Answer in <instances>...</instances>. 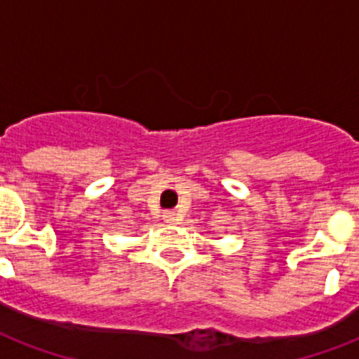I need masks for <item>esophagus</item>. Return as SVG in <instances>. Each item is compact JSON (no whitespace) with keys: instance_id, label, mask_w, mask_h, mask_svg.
<instances>
[{"instance_id":"esophagus-1","label":"esophagus","mask_w":359,"mask_h":359,"mask_svg":"<svg viewBox=\"0 0 359 359\" xmlns=\"http://www.w3.org/2000/svg\"><path fill=\"white\" fill-rule=\"evenodd\" d=\"M163 219H165L168 224H175V222H177V212H175V210H165V212H163Z\"/></svg>"}]
</instances>
